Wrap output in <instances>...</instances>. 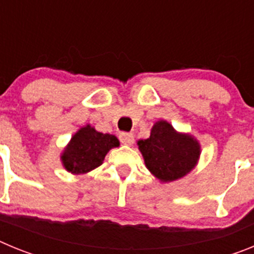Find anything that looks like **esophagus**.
Masks as SVG:
<instances>
[{"label":"esophagus","mask_w":254,"mask_h":254,"mask_svg":"<svg viewBox=\"0 0 254 254\" xmlns=\"http://www.w3.org/2000/svg\"><path fill=\"white\" fill-rule=\"evenodd\" d=\"M120 141L123 145H128V146H131L134 142V136L132 133H127V132H121Z\"/></svg>","instance_id":"1"}]
</instances>
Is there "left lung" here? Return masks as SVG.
Here are the masks:
<instances>
[{
    "label": "left lung",
    "mask_w": 254,
    "mask_h": 254,
    "mask_svg": "<svg viewBox=\"0 0 254 254\" xmlns=\"http://www.w3.org/2000/svg\"><path fill=\"white\" fill-rule=\"evenodd\" d=\"M147 169L158 179L172 182L193 169L199 156V145L193 137L174 131L165 121L154 125L146 140L138 141Z\"/></svg>",
    "instance_id": "1"
}]
</instances>
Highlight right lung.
<instances>
[{
    "label": "right lung",
    "mask_w": 254,
    "mask_h": 254,
    "mask_svg": "<svg viewBox=\"0 0 254 254\" xmlns=\"http://www.w3.org/2000/svg\"><path fill=\"white\" fill-rule=\"evenodd\" d=\"M120 146L116 136L102 133L86 126L75 133L62 155L64 165L73 174H82L102 165L112 147Z\"/></svg>",
    "instance_id": "right-lung-1"
}]
</instances>
